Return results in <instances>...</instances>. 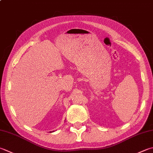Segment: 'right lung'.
<instances>
[{
  "label": "right lung",
  "mask_w": 153,
  "mask_h": 153,
  "mask_svg": "<svg viewBox=\"0 0 153 153\" xmlns=\"http://www.w3.org/2000/svg\"><path fill=\"white\" fill-rule=\"evenodd\" d=\"M50 133H51V132H50Z\"/></svg>",
  "instance_id": "right-lung-1"
}]
</instances>
